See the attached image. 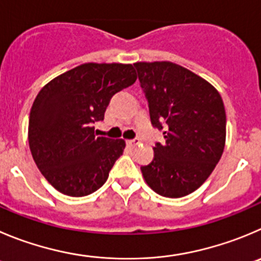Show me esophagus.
Wrapping results in <instances>:
<instances>
[{"label":"esophagus","instance_id":"obj_1","mask_svg":"<svg viewBox=\"0 0 261 261\" xmlns=\"http://www.w3.org/2000/svg\"><path fill=\"white\" fill-rule=\"evenodd\" d=\"M140 140L139 139H131V140H127V145L131 148H135L136 145H139Z\"/></svg>","mask_w":261,"mask_h":261}]
</instances>
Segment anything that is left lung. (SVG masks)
<instances>
[{
    "label": "left lung",
    "instance_id": "1",
    "mask_svg": "<svg viewBox=\"0 0 261 261\" xmlns=\"http://www.w3.org/2000/svg\"><path fill=\"white\" fill-rule=\"evenodd\" d=\"M153 127L164 131L154 158L142 166L160 196L179 198L206 181L225 144L226 116L218 90L191 70L170 62L135 63Z\"/></svg>",
    "mask_w": 261,
    "mask_h": 261
}]
</instances>
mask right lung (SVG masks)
Listing matches in <instances>:
<instances>
[{
  "mask_svg": "<svg viewBox=\"0 0 261 261\" xmlns=\"http://www.w3.org/2000/svg\"><path fill=\"white\" fill-rule=\"evenodd\" d=\"M131 64L79 65L42 87L29 114L32 155L48 182L70 197L97 191L125 149L122 139L94 134L112 96L131 86Z\"/></svg>",
  "mask_w": 261,
  "mask_h": 261,
  "instance_id": "right-lung-1",
  "label": "right lung"
}]
</instances>
